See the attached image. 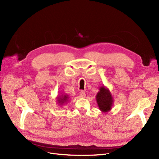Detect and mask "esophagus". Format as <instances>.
Returning <instances> with one entry per match:
<instances>
[{"instance_id":"esophagus-1","label":"esophagus","mask_w":159,"mask_h":159,"mask_svg":"<svg viewBox=\"0 0 159 159\" xmlns=\"http://www.w3.org/2000/svg\"><path fill=\"white\" fill-rule=\"evenodd\" d=\"M85 93L84 92V91H81V92H80V97L81 98H85Z\"/></svg>"}]
</instances>
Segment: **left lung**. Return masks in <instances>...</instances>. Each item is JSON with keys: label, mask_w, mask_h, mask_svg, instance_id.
Returning <instances> with one entry per match:
<instances>
[{"label": "left lung", "mask_w": 159, "mask_h": 159, "mask_svg": "<svg viewBox=\"0 0 159 159\" xmlns=\"http://www.w3.org/2000/svg\"><path fill=\"white\" fill-rule=\"evenodd\" d=\"M96 101L99 109L103 113H107L111 110L113 105V98L109 89L102 85L96 95Z\"/></svg>", "instance_id": "1"}]
</instances>
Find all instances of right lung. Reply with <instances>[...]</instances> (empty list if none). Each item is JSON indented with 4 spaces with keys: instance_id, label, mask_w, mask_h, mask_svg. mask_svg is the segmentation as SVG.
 Returning a JSON list of instances; mask_svg holds the SVG:
<instances>
[{
    "instance_id": "add662e5",
    "label": "right lung",
    "mask_w": 159,
    "mask_h": 159,
    "mask_svg": "<svg viewBox=\"0 0 159 159\" xmlns=\"http://www.w3.org/2000/svg\"><path fill=\"white\" fill-rule=\"evenodd\" d=\"M69 98H70V97L68 95L61 93L60 95L57 96V98H56L57 103V104H58V105L62 107L63 105H64L65 104H66L68 102Z\"/></svg>"
}]
</instances>
